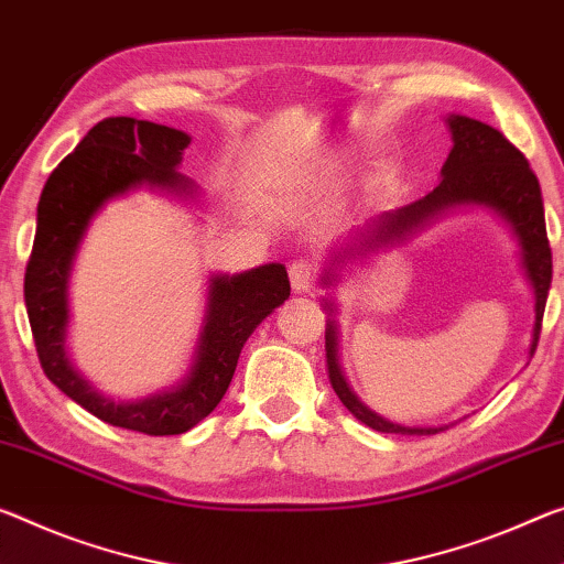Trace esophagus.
<instances>
[{"mask_svg": "<svg viewBox=\"0 0 564 564\" xmlns=\"http://www.w3.org/2000/svg\"><path fill=\"white\" fill-rule=\"evenodd\" d=\"M289 279H291V289L296 293H306L314 289L316 283V265L308 258H299L289 265Z\"/></svg>", "mask_w": 564, "mask_h": 564, "instance_id": "obj_1", "label": "esophagus"}]
</instances>
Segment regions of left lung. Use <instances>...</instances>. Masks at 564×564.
I'll return each instance as SVG.
<instances>
[{
  "label": "left lung",
  "instance_id": "left-lung-1",
  "mask_svg": "<svg viewBox=\"0 0 564 564\" xmlns=\"http://www.w3.org/2000/svg\"><path fill=\"white\" fill-rule=\"evenodd\" d=\"M446 128L452 132V150L446 163L442 165L440 185L424 195V198L409 203L404 208L381 213V216L366 220L364 226L351 230V236L328 253V263L324 265V273H321V283L330 289V285H336V281H341L338 273H341L344 263L406 243L409 238L422 234V230L434 226L436 220H442L454 210L485 208L505 223L509 234L514 236L517 246H520V263L534 299L532 341L530 348H527V359H532L534 348H538L544 303H547L552 283V250L547 228H544V205L538 175L532 173L530 163H527L520 150L502 132L489 128V124L467 118V115H446ZM321 306L330 316L326 321L328 381L336 397L341 399V404L361 424L383 434L416 436L436 434L452 426H406L391 422V419L366 406L344 373L341 354H338V306L334 296L324 299Z\"/></svg>",
  "mask_w": 564,
  "mask_h": 564
}]
</instances>
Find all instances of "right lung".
Returning a JSON list of instances; mask_svg holds the SVG:
<instances>
[{"mask_svg":"<svg viewBox=\"0 0 564 564\" xmlns=\"http://www.w3.org/2000/svg\"><path fill=\"white\" fill-rule=\"evenodd\" d=\"M191 135L167 124L107 118L52 170L37 205V234L24 273V303L47 379L102 422L150 436L183 434L220 404L250 334L291 296L283 263L243 273H210L200 334L181 379L163 391L120 401L77 369L69 356V279L79 246L107 203L135 191L198 200V185L177 173Z\"/></svg>","mask_w":564,"mask_h":564,"instance_id":"right-lung-1","label":"right lung"}]
</instances>
